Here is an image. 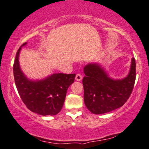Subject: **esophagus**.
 I'll return each mask as SVG.
<instances>
[{"label":"esophagus","instance_id":"1","mask_svg":"<svg viewBox=\"0 0 149 149\" xmlns=\"http://www.w3.org/2000/svg\"><path fill=\"white\" fill-rule=\"evenodd\" d=\"M82 79V76L80 74V73H78L76 76V80L77 81H80Z\"/></svg>","mask_w":149,"mask_h":149}]
</instances>
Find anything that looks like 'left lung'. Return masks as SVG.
Segmentation results:
<instances>
[{
  "label": "left lung",
  "mask_w": 149,
  "mask_h": 149,
  "mask_svg": "<svg viewBox=\"0 0 149 149\" xmlns=\"http://www.w3.org/2000/svg\"><path fill=\"white\" fill-rule=\"evenodd\" d=\"M84 73V104L93 114H104L123 106L130 97L136 77V61L132 58L130 73L122 80L110 78L97 63L86 65Z\"/></svg>",
  "instance_id": "left-lung-1"
}]
</instances>
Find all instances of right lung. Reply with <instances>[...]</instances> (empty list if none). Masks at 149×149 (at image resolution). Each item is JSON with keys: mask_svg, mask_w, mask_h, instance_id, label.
Masks as SVG:
<instances>
[{"mask_svg": "<svg viewBox=\"0 0 149 149\" xmlns=\"http://www.w3.org/2000/svg\"><path fill=\"white\" fill-rule=\"evenodd\" d=\"M26 43H23L22 46ZM16 53L13 64L15 86L28 109L42 116L56 115L62 109L69 86L74 82L76 74L54 73L43 80H29L21 71L19 54Z\"/></svg>", "mask_w": 149, "mask_h": 149, "instance_id": "right-lung-1", "label": "right lung"}]
</instances>
